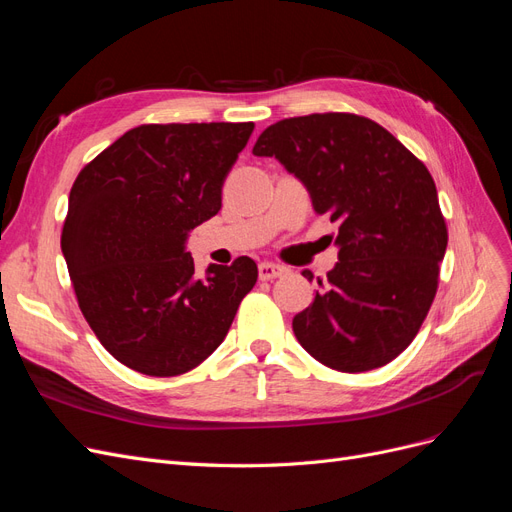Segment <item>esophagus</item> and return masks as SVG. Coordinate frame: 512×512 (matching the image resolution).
I'll list each match as a JSON object with an SVG mask.
<instances>
[{"label": "esophagus", "instance_id": "1", "mask_svg": "<svg viewBox=\"0 0 512 512\" xmlns=\"http://www.w3.org/2000/svg\"><path fill=\"white\" fill-rule=\"evenodd\" d=\"M284 273H286V269L280 265H273V262H260L258 265L260 280H275V277H280Z\"/></svg>", "mask_w": 512, "mask_h": 512}]
</instances>
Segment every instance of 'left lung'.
<instances>
[{
  "mask_svg": "<svg viewBox=\"0 0 512 512\" xmlns=\"http://www.w3.org/2000/svg\"><path fill=\"white\" fill-rule=\"evenodd\" d=\"M252 153L280 162L337 224L339 262L292 318L299 344L348 374L391 363L421 329L448 243L429 170L389 130L350 113L277 121Z\"/></svg>",
  "mask_w": 512,
  "mask_h": 512,
  "instance_id": "1",
  "label": "left lung"
}]
</instances>
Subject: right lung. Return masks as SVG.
<instances>
[{
    "label": "right lung",
    "mask_w": 512,
    "mask_h": 512,
    "mask_svg": "<svg viewBox=\"0 0 512 512\" xmlns=\"http://www.w3.org/2000/svg\"><path fill=\"white\" fill-rule=\"evenodd\" d=\"M254 123H151L76 177L61 232L79 307L100 344L145 376L203 363L258 280L252 258L194 269L190 232L222 209V185Z\"/></svg>",
    "instance_id": "obj_1"
}]
</instances>
